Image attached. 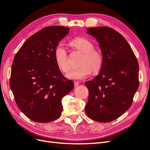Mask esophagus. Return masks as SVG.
Listing matches in <instances>:
<instances>
[{
	"mask_svg": "<svg viewBox=\"0 0 150 150\" xmlns=\"http://www.w3.org/2000/svg\"><path fill=\"white\" fill-rule=\"evenodd\" d=\"M74 86H78V85H79V83L78 82V81H74Z\"/></svg>",
	"mask_w": 150,
	"mask_h": 150,
	"instance_id": "esophagus-1",
	"label": "esophagus"
}]
</instances>
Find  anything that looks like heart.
<instances>
[{
  "instance_id": "b5f03b06",
  "label": "heart",
  "mask_w": 150,
  "mask_h": 150,
  "mask_svg": "<svg viewBox=\"0 0 150 150\" xmlns=\"http://www.w3.org/2000/svg\"><path fill=\"white\" fill-rule=\"evenodd\" d=\"M71 46L75 49L83 52L79 64V67L71 69L66 76L73 80L83 79L91 74L92 70L97 72L101 69L104 62L102 52L94 48L92 42L85 38H76L72 40ZM54 59L57 67L64 72L70 69L67 51L62 44H59L54 49Z\"/></svg>"
}]
</instances>
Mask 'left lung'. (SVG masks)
I'll return each instance as SVG.
<instances>
[{
  "mask_svg": "<svg viewBox=\"0 0 150 150\" xmlns=\"http://www.w3.org/2000/svg\"><path fill=\"white\" fill-rule=\"evenodd\" d=\"M87 33L96 39L104 57L101 72L85 83L89 90L85 111L101 122L117 119L131 106L139 87V65L126 40L106 26L90 28Z\"/></svg>",
  "mask_w": 150,
  "mask_h": 150,
  "instance_id": "obj_1",
  "label": "left lung"
}]
</instances>
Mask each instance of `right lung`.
<instances>
[{
  "mask_svg": "<svg viewBox=\"0 0 150 150\" xmlns=\"http://www.w3.org/2000/svg\"><path fill=\"white\" fill-rule=\"evenodd\" d=\"M69 28L48 26L26 40L13 58L10 87L17 105L32 121L47 122L62 111V99L74 88L54 59V49Z\"/></svg>",
  "mask_w": 150,
  "mask_h": 150,
  "instance_id": "obj_1",
  "label": "right lung"
}]
</instances>
